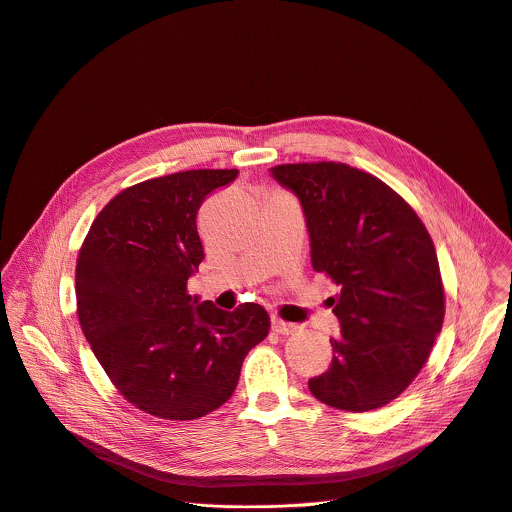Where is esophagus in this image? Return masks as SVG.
Masks as SVG:
<instances>
[{
  "mask_svg": "<svg viewBox=\"0 0 512 512\" xmlns=\"http://www.w3.org/2000/svg\"><path fill=\"white\" fill-rule=\"evenodd\" d=\"M271 328L277 332V334H283V336H289V334H296L300 330L298 324H291V322H285L277 316L271 318Z\"/></svg>",
  "mask_w": 512,
  "mask_h": 512,
  "instance_id": "34e87169",
  "label": "esophagus"
}]
</instances>
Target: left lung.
<instances>
[{"label":"left lung","mask_w":512,"mask_h":512,"mask_svg":"<svg viewBox=\"0 0 512 512\" xmlns=\"http://www.w3.org/2000/svg\"><path fill=\"white\" fill-rule=\"evenodd\" d=\"M271 176L302 202L314 271L338 287L340 336L312 395L362 413L397 399L419 375L446 316L433 241L383 180L340 162L281 164Z\"/></svg>","instance_id":"1"}]
</instances>
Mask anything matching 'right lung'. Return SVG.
I'll return each mask as SVG.
<instances>
[{
    "mask_svg": "<svg viewBox=\"0 0 512 512\" xmlns=\"http://www.w3.org/2000/svg\"><path fill=\"white\" fill-rule=\"evenodd\" d=\"M239 170H188L121 190L77 257V314L103 371L139 411L188 421L227 403L269 332L259 304L233 312L186 289L204 259L196 214Z\"/></svg>",
    "mask_w": 512,
    "mask_h": 512,
    "instance_id": "1",
    "label": "right lung"
}]
</instances>
